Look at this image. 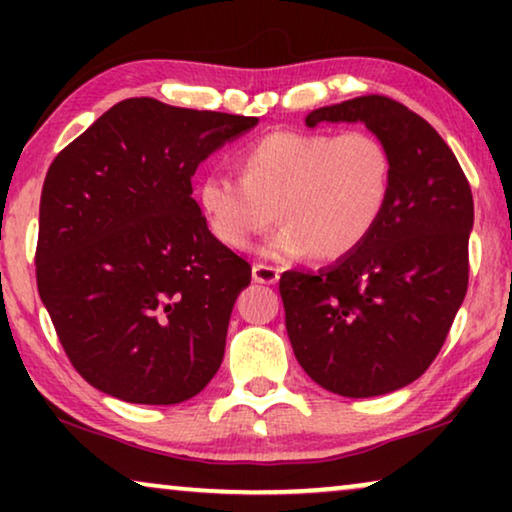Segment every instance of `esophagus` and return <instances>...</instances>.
Segmentation results:
<instances>
[{"mask_svg": "<svg viewBox=\"0 0 512 512\" xmlns=\"http://www.w3.org/2000/svg\"><path fill=\"white\" fill-rule=\"evenodd\" d=\"M251 275H254V282H258V284H275L279 279V268H275V265L254 263Z\"/></svg>", "mask_w": 512, "mask_h": 512, "instance_id": "esophagus-1", "label": "esophagus"}]
</instances>
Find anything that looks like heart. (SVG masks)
Segmentation results:
<instances>
[{
  "label": "heart",
  "instance_id": "obj_1",
  "mask_svg": "<svg viewBox=\"0 0 512 512\" xmlns=\"http://www.w3.org/2000/svg\"><path fill=\"white\" fill-rule=\"evenodd\" d=\"M242 177L202 174L200 212L216 240L244 251L275 221L265 242L272 258L314 254L338 261L361 249L387 212L396 163L389 144L370 130L340 135L275 130L240 156Z\"/></svg>",
  "mask_w": 512,
  "mask_h": 512
}]
</instances>
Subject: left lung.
<instances>
[{"label":"left lung","instance_id":"obj_1","mask_svg":"<svg viewBox=\"0 0 512 512\" xmlns=\"http://www.w3.org/2000/svg\"><path fill=\"white\" fill-rule=\"evenodd\" d=\"M326 121H361L389 144L394 193L361 249L326 270L284 272L286 331L319 387L382 396L424 375L464 303L473 195L450 146L405 104L361 95L305 123Z\"/></svg>","mask_w":512,"mask_h":512}]
</instances>
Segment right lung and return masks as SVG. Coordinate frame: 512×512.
<instances>
[{
	"label": "right lung",
	"instance_id": "right-lung-1",
	"mask_svg": "<svg viewBox=\"0 0 512 512\" xmlns=\"http://www.w3.org/2000/svg\"><path fill=\"white\" fill-rule=\"evenodd\" d=\"M256 123L130 97L48 167L39 296L67 359L95 389L172 405L216 375L251 265L209 233L191 179Z\"/></svg>",
	"mask_w": 512,
	"mask_h": 512
}]
</instances>
